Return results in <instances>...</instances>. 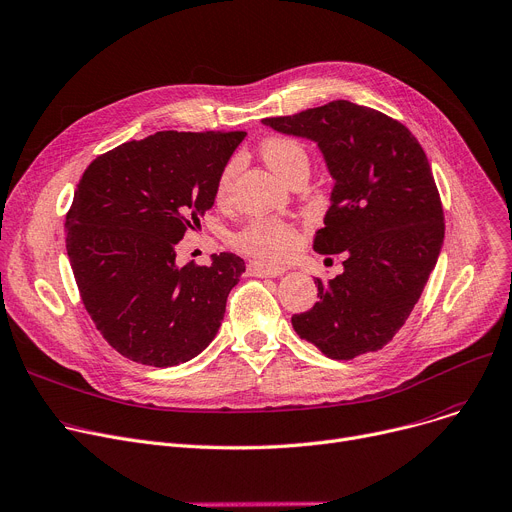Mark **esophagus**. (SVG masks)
<instances>
[{
  "label": "esophagus",
  "instance_id": "34e87169",
  "mask_svg": "<svg viewBox=\"0 0 512 512\" xmlns=\"http://www.w3.org/2000/svg\"><path fill=\"white\" fill-rule=\"evenodd\" d=\"M285 266H270V264H262V262H250L248 264V273L252 277H266V279H275L281 277L285 273Z\"/></svg>",
  "mask_w": 512,
  "mask_h": 512
}]
</instances>
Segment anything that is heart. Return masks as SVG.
<instances>
[{
    "label": "heart",
    "instance_id": "heart-1",
    "mask_svg": "<svg viewBox=\"0 0 512 512\" xmlns=\"http://www.w3.org/2000/svg\"><path fill=\"white\" fill-rule=\"evenodd\" d=\"M262 157L281 179H287L295 169L308 167V153L306 148L293 138L277 136L268 138L262 144ZM235 161L227 163L225 169L219 175L217 182V198L225 200L231 192V184L235 177ZM233 242L239 250L246 254H252L262 260H283L287 258L295 246H297V235L291 225L277 221V219H256L248 223L242 231H239Z\"/></svg>",
    "mask_w": 512,
    "mask_h": 512
}]
</instances>
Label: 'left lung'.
<instances>
[{
	"label": "left lung",
	"mask_w": 512,
	"mask_h": 512,
	"mask_svg": "<svg viewBox=\"0 0 512 512\" xmlns=\"http://www.w3.org/2000/svg\"><path fill=\"white\" fill-rule=\"evenodd\" d=\"M262 124L312 140L333 179L318 254H347L310 312L295 314L299 339L330 359L382 349L409 318L444 242V215L424 148L395 119L333 101Z\"/></svg>",
	"instance_id": "left-lung-1"
}]
</instances>
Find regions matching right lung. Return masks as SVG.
<instances>
[{
  "mask_svg": "<svg viewBox=\"0 0 512 512\" xmlns=\"http://www.w3.org/2000/svg\"><path fill=\"white\" fill-rule=\"evenodd\" d=\"M246 132H157L97 157L66 215V250L82 304L132 362H190L219 333L244 260L177 266L175 246L213 208L219 175Z\"/></svg>",
  "mask_w": 512,
  "mask_h": 512,
  "instance_id": "right-lung-1",
  "label": "right lung"
}]
</instances>
